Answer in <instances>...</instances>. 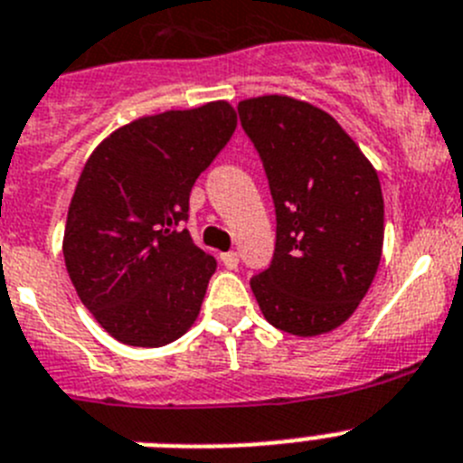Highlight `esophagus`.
Segmentation results:
<instances>
[{
  "label": "esophagus",
  "instance_id": "esophagus-1",
  "mask_svg": "<svg viewBox=\"0 0 463 463\" xmlns=\"http://www.w3.org/2000/svg\"><path fill=\"white\" fill-rule=\"evenodd\" d=\"M222 264L227 269H232V271H234V269L239 267V255H236V252H224V255H222Z\"/></svg>",
  "mask_w": 463,
  "mask_h": 463
}]
</instances>
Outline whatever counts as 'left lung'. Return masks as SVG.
<instances>
[{
  "mask_svg": "<svg viewBox=\"0 0 463 463\" xmlns=\"http://www.w3.org/2000/svg\"><path fill=\"white\" fill-rule=\"evenodd\" d=\"M273 203L276 252L250 280L269 325L294 336L338 329L380 267L384 202L378 171L326 110L288 94L239 104Z\"/></svg>",
  "mask_w": 463,
  "mask_h": 463,
  "instance_id": "8db88e82",
  "label": "left lung"
}]
</instances>
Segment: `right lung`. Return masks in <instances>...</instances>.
Segmentation results:
<instances>
[{
    "label": "right lung",
    "instance_id": "obj_1",
    "mask_svg": "<svg viewBox=\"0 0 463 463\" xmlns=\"http://www.w3.org/2000/svg\"><path fill=\"white\" fill-rule=\"evenodd\" d=\"M236 129L229 101L118 127L73 190L64 264L85 308L125 345L162 347L202 310L215 260L183 229L194 181Z\"/></svg>",
    "mask_w": 463,
    "mask_h": 463
}]
</instances>
